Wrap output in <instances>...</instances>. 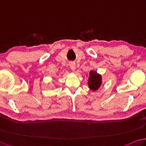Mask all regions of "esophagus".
<instances>
[{
	"mask_svg": "<svg viewBox=\"0 0 146 146\" xmlns=\"http://www.w3.org/2000/svg\"><path fill=\"white\" fill-rule=\"evenodd\" d=\"M69 65H70V67L71 69H72L73 71L75 70V69H76V64H75V63L72 62V63H70L69 64Z\"/></svg>",
	"mask_w": 146,
	"mask_h": 146,
	"instance_id": "34e87169",
	"label": "esophagus"
}]
</instances>
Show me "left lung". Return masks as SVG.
<instances>
[{"label":"left lung","mask_w":146,"mask_h":146,"mask_svg":"<svg viewBox=\"0 0 146 146\" xmlns=\"http://www.w3.org/2000/svg\"><path fill=\"white\" fill-rule=\"evenodd\" d=\"M102 84V77L96 72L91 71L90 72L88 85L89 87L93 91H96L100 87Z\"/></svg>","instance_id":"8db88e82"}]
</instances>
